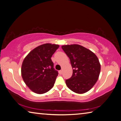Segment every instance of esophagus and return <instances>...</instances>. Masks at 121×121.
I'll list each match as a JSON object with an SVG mask.
<instances>
[{"instance_id":"obj_1","label":"esophagus","mask_w":121,"mask_h":121,"mask_svg":"<svg viewBox=\"0 0 121 121\" xmlns=\"http://www.w3.org/2000/svg\"><path fill=\"white\" fill-rule=\"evenodd\" d=\"M59 73H60V74H61L62 73V70H60V71H59Z\"/></svg>"}]
</instances>
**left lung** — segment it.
<instances>
[{
    "instance_id": "8db88e82",
    "label": "left lung",
    "mask_w": 121,
    "mask_h": 121,
    "mask_svg": "<svg viewBox=\"0 0 121 121\" xmlns=\"http://www.w3.org/2000/svg\"><path fill=\"white\" fill-rule=\"evenodd\" d=\"M62 50L69 57L73 69L72 77L65 80L67 87L77 94H83L91 89L98 79L100 64L97 56L82 45H62Z\"/></svg>"
}]
</instances>
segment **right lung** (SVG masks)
I'll return each instance as SVG.
<instances>
[{"label": "right lung", "mask_w": 121, "mask_h": 121, "mask_svg": "<svg viewBox=\"0 0 121 121\" xmlns=\"http://www.w3.org/2000/svg\"><path fill=\"white\" fill-rule=\"evenodd\" d=\"M59 47L58 44H44L32 50L24 59L22 77L34 93L44 94L53 87L58 72L54 69L51 58Z\"/></svg>", "instance_id": "obj_1"}]
</instances>
